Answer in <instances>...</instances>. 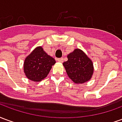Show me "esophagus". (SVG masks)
<instances>
[{
    "label": "esophagus",
    "mask_w": 122,
    "mask_h": 122,
    "mask_svg": "<svg viewBox=\"0 0 122 122\" xmlns=\"http://www.w3.org/2000/svg\"><path fill=\"white\" fill-rule=\"evenodd\" d=\"M57 61L59 62H63L64 61V59H63V58H58Z\"/></svg>",
    "instance_id": "obj_1"
}]
</instances>
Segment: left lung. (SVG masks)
<instances>
[{"instance_id": "obj_1", "label": "left lung", "mask_w": 122, "mask_h": 122, "mask_svg": "<svg viewBox=\"0 0 122 122\" xmlns=\"http://www.w3.org/2000/svg\"><path fill=\"white\" fill-rule=\"evenodd\" d=\"M67 61L63 66L68 77L76 84H82L92 79L94 73V65L84 51L75 49L67 56Z\"/></svg>"}]
</instances>
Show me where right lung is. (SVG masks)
<instances>
[{"instance_id": "obj_1", "label": "right lung", "mask_w": 122, "mask_h": 122, "mask_svg": "<svg viewBox=\"0 0 122 122\" xmlns=\"http://www.w3.org/2000/svg\"><path fill=\"white\" fill-rule=\"evenodd\" d=\"M56 63L41 47H37L25 59L24 73L28 79L40 82L47 76L52 66Z\"/></svg>"}]
</instances>
